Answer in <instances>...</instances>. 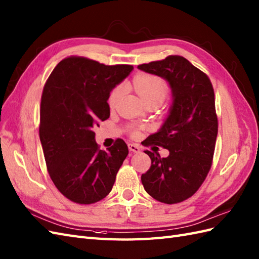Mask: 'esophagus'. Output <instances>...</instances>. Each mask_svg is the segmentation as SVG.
<instances>
[{
    "instance_id": "34e87169",
    "label": "esophagus",
    "mask_w": 259,
    "mask_h": 259,
    "mask_svg": "<svg viewBox=\"0 0 259 259\" xmlns=\"http://www.w3.org/2000/svg\"><path fill=\"white\" fill-rule=\"evenodd\" d=\"M128 147H129L130 151L135 152V153H139L141 151V148L138 146V144H136V143H129Z\"/></svg>"
}]
</instances>
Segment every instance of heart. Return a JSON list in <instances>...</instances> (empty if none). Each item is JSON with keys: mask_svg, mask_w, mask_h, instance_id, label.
Wrapping results in <instances>:
<instances>
[{"mask_svg": "<svg viewBox=\"0 0 259 259\" xmlns=\"http://www.w3.org/2000/svg\"><path fill=\"white\" fill-rule=\"evenodd\" d=\"M132 86H134L138 95L140 96L141 99L146 102V104L151 101L162 102L170 92L167 82L164 79H162V78L153 75H137L134 79H132ZM122 90L123 88L121 85H118L111 90L109 98H108V101H109L110 105L116 104L117 100L122 94ZM132 135L137 136V130H132Z\"/></svg>", "mask_w": 259, "mask_h": 259, "instance_id": "1", "label": "heart"}]
</instances>
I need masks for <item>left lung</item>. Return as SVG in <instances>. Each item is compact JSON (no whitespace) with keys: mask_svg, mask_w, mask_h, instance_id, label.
Masks as SVG:
<instances>
[{"mask_svg":"<svg viewBox=\"0 0 259 259\" xmlns=\"http://www.w3.org/2000/svg\"><path fill=\"white\" fill-rule=\"evenodd\" d=\"M138 68L165 79L173 98L165 121L147 143L163 147L170 154L161 158L158 152L144 151L151 166L141 176V182L157 201L180 203L195 193L212 165L219 128L212 82L206 74L178 55Z\"/></svg>","mask_w":259,"mask_h":259,"instance_id":"obj_1","label":"left lung"}]
</instances>
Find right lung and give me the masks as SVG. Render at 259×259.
<instances>
[{
	"instance_id": "1",
	"label": "right lung",
	"mask_w": 259,
	"mask_h": 259,
	"mask_svg": "<svg viewBox=\"0 0 259 259\" xmlns=\"http://www.w3.org/2000/svg\"><path fill=\"white\" fill-rule=\"evenodd\" d=\"M134 69L85 57L59 62L41 95L39 139L47 170L61 193L78 204L106 197L129 153L122 139L108 151L95 141L94 127L110 116L111 90Z\"/></svg>"
}]
</instances>
